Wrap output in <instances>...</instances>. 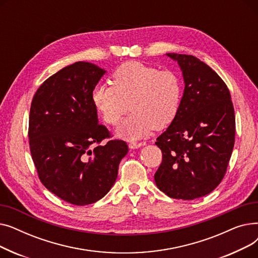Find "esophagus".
Instances as JSON below:
<instances>
[{
    "mask_svg": "<svg viewBox=\"0 0 258 258\" xmlns=\"http://www.w3.org/2000/svg\"><path fill=\"white\" fill-rule=\"evenodd\" d=\"M143 144H144L143 142H131L130 147L131 148H138V147H141Z\"/></svg>",
    "mask_w": 258,
    "mask_h": 258,
    "instance_id": "esophagus-1",
    "label": "esophagus"
}]
</instances>
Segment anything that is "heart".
<instances>
[{"instance_id": "obj_1", "label": "heart", "mask_w": 258, "mask_h": 258, "mask_svg": "<svg viewBox=\"0 0 258 258\" xmlns=\"http://www.w3.org/2000/svg\"><path fill=\"white\" fill-rule=\"evenodd\" d=\"M111 84L95 87L92 101L102 120L113 126L120 123L130 104L132 114L118 128L122 138L136 140L153 128H164L179 112L183 83L172 70L126 61L112 73Z\"/></svg>"}]
</instances>
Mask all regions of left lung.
I'll list each match as a JSON object with an SVG mask.
<instances>
[{
  "label": "left lung",
  "instance_id": "left-lung-1",
  "mask_svg": "<svg viewBox=\"0 0 258 258\" xmlns=\"http://www.w3.org/2000/svg\"><path fill=\"white\" fill-rule=\"evenodd\" d=\"M183 72L179 112L157 138L162 163L155 173L161 191L195 200L222 182L235 140V115L229 89L209 66L186 54L167 53Z\"/></svg>",
  "mask_w": 258,
  "mask_h": 258
}]
</instances>
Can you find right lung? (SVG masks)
I'll return each instance as SVG.
<instances>
[{
  "instance_id": "add662e5",
  "label": "right lung",
  "mask_w": 258,
  "mask_h": 258,
  "mask_svg": "<svg viewBox=\"0 0 258 258\" xmlns=\"http://www.w3.org/2000/svg\"><path fill=\"white\" fill-rule=\"evenodd\" d=\"M104 73L86 61L64 67L40 85L30 106L29 146L38 178L76 206L93 204L110 191L128 152L125 141L110 139L98 123L92 91Z\"/></svg>"
}]
</instances>
